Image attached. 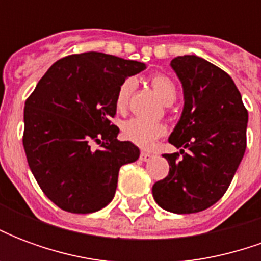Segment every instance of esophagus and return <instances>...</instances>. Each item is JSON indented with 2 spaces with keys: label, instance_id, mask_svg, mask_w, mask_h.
<instances>
[{
  "label": "esophagus",
  "instance_id": "obj_1",
  "mask_svg": "<svg viewBox=\"0 0 261 261\" xmlns=\"http://www.w3.org/2000/svg\"><path fill=\"white\" fill-rule=\"evenodd\" d=\"M151 158H152V153L145 152V151H142L141 155H140V159H141V161H144V162H147V161H149Z\"/></svg>",
  "mask_w": 261,
  "mask_h": 261
}]
</instances>
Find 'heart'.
Returning a JSON list of instances; mask_svg holds the SVG:
<instances>
[{
    "label": "heart",
    "mask_w": 261,
    "mask_h": 261,
    "mask_svg": "<svg viewBox=\"0 0 261 261\" xmlns=\"http://www.w3.org/2000/svg\"><path fill=\"white\" fill-rule=\"evenodd\" d=\"M151 86L156 92L159 99L165 105H170L176 99V85L173 81L166 75L158 74L151 78ZM133 89V81L127 80L120 85L117 95H116V106L119 110H124L128 102V96ZM165 133L164 125L156 123H148L140 119H131L123 124V137L128 141L134 142L136 145L141 148H149L153 141Z\"/></svg>",
    "instance_id": "b5f03b06"
}]
</instances>
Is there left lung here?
I'll return each mask as SVG.
<instances>
[{
  "label": "left lung",
  "instance_id": "obj_1",
  "mask_svg": "<svg viewBox=\"0 0 261 261\" xmlns=\"http://www.w3.org/2000/svg\"><path fill=\"white\" fill-rule=\"evenodd\" d=\"M183 88V110L165 153L169 175L152 186L159 207L193 214L214 205L228 190L246 151L247 110L225 71L197 56L170 61Z\"/></svg>",
  "mask_w": 261,
  "mask_h": 261
}]
</instances>
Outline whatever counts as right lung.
Returning <instances> with one entry per match:
<instances>
[{
  "mask_svg": "<svg viewBox=\"0 0 261 261\" xmlns=\"http://www.w3.org/2000/svg\"><path fill=\"white\" fill-rule=\"evenodd\" d=\"M147 64L89 51L56 61L28 97L23 148L43 193L64 211L95 213L113 200L120 168L140 149L119 141L116 95ZM101 144L99 150L91 144Z\"/></svg>",
  "mask_w": 261,
  "mask_h": 261,
  "instance_id": "right-lung-1",
  "label": "right lung"
}]
</instances>
